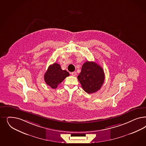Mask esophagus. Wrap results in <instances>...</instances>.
I'll use <instances>...</instances> for the list:
<instances>
[{"instance_id":"1","label":"esophagus","mask_w":146,"mask_h":146,"mask_svg":"<svg viewBox=\"0 0 146 146\" xmlns=\"http://www.w3.org/2000/svg\"><path fill=\"white\" fill-rule=\"evenodd\" d=\"M71 75L73 76H76V72H72L71 73Z\"/></svg>"}]
</instances>
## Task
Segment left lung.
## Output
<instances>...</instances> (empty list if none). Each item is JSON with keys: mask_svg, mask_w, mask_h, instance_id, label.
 <instances>
[{"mask_svg": "<svg viewBox=\"0 0 146 146\" xmlns=\"http://www.w3.org/2000/svg\"><path fill=\"white\" fill-rule=\"evenodd\" d=\"M77 78L83 90L88 94H93L100 89L105 80L103 68L94 62L87 61L83 64Z\"/></svg>", "mask_w": 146, "mask_h": 146, "instance_id": "obj_1", "label": "left lung"}]
</instances>
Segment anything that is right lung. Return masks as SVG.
I'll use <instances>...</instances> for the list:
<instances>
[{
    "label": "right lung",
    "instance_id": "obj_1",
    "mask_svg": "<svg viewBox=\"0 0 146 146\" xmlns=\"http://www.w3.org/2000/svg\"><path fill=\"white\" fill-rule=\"evenodd\" d=\"M69 76L68 72L62 70L60 64L54 63L48 67L44 78L47 85L52 89H56L58 85Z\"/></svg>",
    "mask_w": 146,
    "mask_h": 146
}]
</instances>
